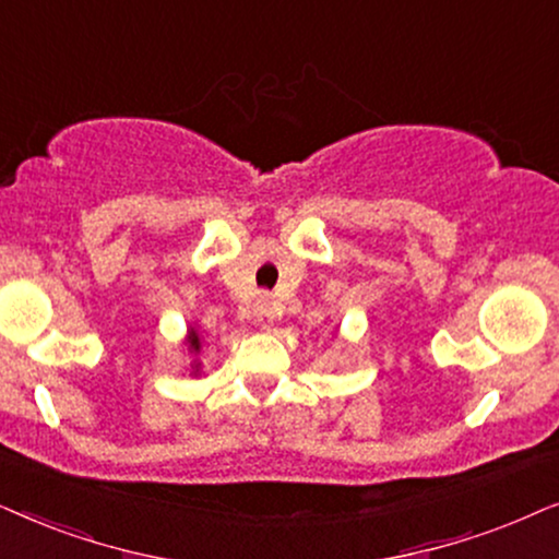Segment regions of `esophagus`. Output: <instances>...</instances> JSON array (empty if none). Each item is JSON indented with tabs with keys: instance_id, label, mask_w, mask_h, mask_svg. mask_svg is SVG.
<instances>
[{
	"instance_id": "1",
	"label": "esophagus",
	"mask_w": 559,
	"mask_h": 559,
	"mask_svg": "<svg viewBox=\"0 0 559 559\" xmlns=\"http://www.w3.org/2000/svg\"><path fill=\"white\" fill-rule=\"evenodd\" d=\"M255 322L260 330H273L275 324V299L271 294H260L255 299Z\"/></svg>"
}]
</instances>
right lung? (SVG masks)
I'll return each mask as SVG.
<instances>
[{
  "label": "right lung",
  "mask_w": 559,
  "mask_h": 559,
  "mask_svg": "<svg viewBox=\"0 0 559 559\" xmlns=\"http://www.w3.org/2000/svg\"><path fill=\"white\" fill-rule=\"evenodd\" d=\"M183 345H186V353L191 355V366H189L191 376H202V362H199V353H202V347H204V337H202V332H199L197 324L186 330Z\"/></svg>",
  "instance_id": "add662e5"
}]
</instances>
